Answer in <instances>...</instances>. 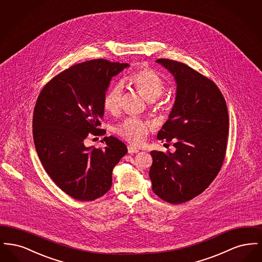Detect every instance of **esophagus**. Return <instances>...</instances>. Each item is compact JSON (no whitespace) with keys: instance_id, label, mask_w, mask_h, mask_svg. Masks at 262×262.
<instances>
[{"instance_id":"34e87169","label":"esophagus","mask_w":262,"mask_h":262,"mask_svg":"<svg viewBox=\"0 0 262 262\" xmlns=\"http://www.w3.org/2000/svg\"><path fill=\"white\" fill-rule=\"evenodd\" d=\"M127 151H128L129 154H134V153H137V152L139 151V149H138L137 147L133 146V145H128V146H127Z\"/></svg>"}]
</instances>
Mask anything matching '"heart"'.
<instances>
[{
  "instance_id": "1",
  "label": "heart",
  "mask_w": 262,
  "mask_h": 262,
  "mask_svg": "<svg viewBox=\"0 0 262 262\" xmlns=\"http://www.w3.org/2000/svg\"><path fill=\"white\" fill-rule=\"evenodd\" d=\"M129 84L148 101L158 99L165 91V81L155 71L144 68L128 78ZM123 105V85L116 83L110 88L103 98L104 109L112 115H118ZM151 124L138 118H128L117 125L115 132L118 136L133 144L141 143L151 129Z\"/></svg>"
}]
</instances>
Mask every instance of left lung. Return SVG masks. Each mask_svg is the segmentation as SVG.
I'll list each match as a JSON object with an SVG mask.
<instances>
[{
	"label": "left lung",
	"mask_w": 262,
	"mask_h": 262,
	"mask_svg": "<svg viewBox=\"0 0 262 262\" xmlns=\"http://www.w3.org/2000/svg\"><path fill=\"white\" fill-rule=\"evenodd\" d=\"M177 82L169 119L157 137L173 141L174 153L151 151L152 190L172 204L204 191L219 173L227 149L229 115L223 94L208 77L186 63L158 59Z\"/></svg>",
	"instance_id": "left-lung-1"
}]
</instances>
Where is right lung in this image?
I'll return each instance as SVG.
<instances>
[{
	"label": "right lung",
	"mask_w": 262,
	"mask_h": 262,
	"mask_svg": "<svg viewBox=\"0 0 262 262\" xmlns=\"http://www.w3.org/2000/svg\"><path fill=\"white\" fill-rule=\"evenodd\" d=\"M128 63L90 60L76 63L42 88L33 113L38 157L54 183L75 200L92 201L112 187L114 167L125 156V143L105 137L102 148L86 147L89 134L104 136L103 98L114 75Z\"/></svg>",
	"instance_id": "right-lung-1"
}]
</instances>
